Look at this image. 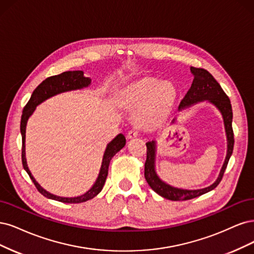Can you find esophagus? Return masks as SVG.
Here are the masks:
<instances>
[{"label":"esophagus","instance_id":"obj_1","mask_svg":"<svg viewBox=\"0 0 254 254\" xmlns=\"http://www.w3.org/2000/svg\"><path fill=\"white\" fill-rule=\"evenodd\" d=\"M138 136V129L137 128H132L130 130H128L127 133V137L130 139V138H135Z\"/></svg>","mask_w":254,"mask_h":254}]
</instances>
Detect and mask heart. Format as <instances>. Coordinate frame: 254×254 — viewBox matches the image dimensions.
Wrapping results in <instances>:
<instances>
[{"label":"heart","instance_id":"heart-1","mask_svg":"<svg viewBox=\"0 0 254 254\" xmlns=\"http://www.w3.org/2000/svg\"><path fill=\"white\" fill-rule=\"evenodd\" d=\"M176 97V89L169 81L143 77L128 84L121 92V100L127 108L140 106L136 121L143 127H156L169 115Z\"/></svg>","mask_w":254,"mask_h":254}]
</instances>
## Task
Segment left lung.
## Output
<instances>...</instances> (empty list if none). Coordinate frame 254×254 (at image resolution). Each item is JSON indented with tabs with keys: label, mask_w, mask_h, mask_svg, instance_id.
I'll list each match as a JSON object with an SVG mask.
<instances>
[{
	"label": "left lung",
	"mask_w": 254,
	"mask_h": 254,
	"mask_svg": "<svg viewBox=\"0 0 254 254\" xmlns=\"http://www.w3.org/2000/svg\"><path fill=\"white\" fill-rule=\"evenodd\" d=\"M191 72L194 77L192 85L186 94L184 99L182 100L181 104H179L178 111L182 112L186 109L191 108L194 104L202 101H208L209 103L213 104L219 111V113L222 114L224 120L225 132L227 137V155L224 165L222 169H220L218 177L213 184L210 185L209 187L202 188V189L187 190L171 186L166 182H163L158 176L156 169H155L156 168V165H155L156 163V141L152 140L146 142V160L144 163V177L146 183L161 197L176 201L198 197V196L215 189L220 181H222L228 161L232 155L234 145V135L232 129L233 113L231 102L229 100L228 96L223 91L222 86L219 85V83L208 70L203 68L191 67ZM174 122L175 119H173L172 124H174Z\"/></svg>",
	"instance_id": "obj_1"
}]
</instances>
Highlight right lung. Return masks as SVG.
Segmentation results:
<instances>
[{"instance_id":"obj_1","label":"right lung","mask_w":254,"mask_h":254,"mask_svg":"<svg viewBox=\"0 0 254 254\" xmlns=\"http://www.w3.org/2000/svg\"><path fill=\"white\" fill-rule=\"evenodd\" d=\"M92 79L88 77H84V73L82 70H72V71H64L60 75L53 76L45 79L42 83L39 84L38 87L35 89L34 93L31 94V97L25 108L23 110V114L21 117V135H22V163L23 168L27 172L32 183L35 184L38 191L42 194L45 197L58 200L61 202L66 203H79L84 202L86 200H89L94 198L95 196L99 194L102 190V188L105 184V179L108 177L109 173V166L112 158L124 148L126 145V137L124 134H118L115 138L113 139L111 142L108 143L102 157V163L101 168L99 171V174L96 179V182L92 186L91 189L86 191L85 193L81 194L79 196H75V197H62V196H58L52 194L48 191H46L44 188L41 187L39 183L36 181L35 177L32 176L31 172L28 169L27 161H26V153H25V137H26V126L29 117L34 114L35 110L39 104L44 102L45 100L50 99L51 97H54L58 94L76 91V89H82L84 87H87L91 85Z\"/></svg>"}]
</instances>
